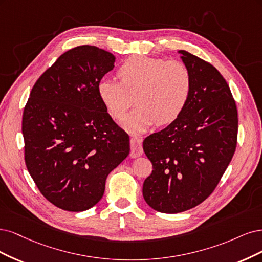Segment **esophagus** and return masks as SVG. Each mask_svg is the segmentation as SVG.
<instances>
[{
  "instance_id": "esophagus-1",
  "label": "esophagus",
  "mask_w": 262,
  "mask_h": 262,
  "mask_svg": "<svg viewBox=\"0 0 262 262\" xmlns=\"http://www.w3.org/2000/svg\"><path fill=\"white\" fill-rule=\"evenodd\" d=\"M142 152V139L138 136H133L130 138V158L140 157Z\"/></svg>"
}]
</instances>
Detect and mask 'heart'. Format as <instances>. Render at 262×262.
<instances>
[{
	"label": "heart",
	"mask_w": 262,
	"mask_h": 262,
	"mask_svg": "<svg viewBox=\"0 0 262 262\" xmlns=\"http://www.w3.org/2000/svg\"><path fill=\"white\" fill-rule=\"evenodd\" d=\"M119 77L103 78L98 95L108 113L121 119L134 104L138 106L122 121L128 132H143L157 122H173L187 103L191 77L187 66L180 61L147 55L132 56L120 67Z\"/></svg>",
	"instance_id": "obj_1"
}]
</instances>
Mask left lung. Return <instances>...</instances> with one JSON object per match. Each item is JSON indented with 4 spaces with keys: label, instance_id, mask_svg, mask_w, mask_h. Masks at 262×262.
<instances>
[{
    "label": "left lung",
    "instance_id": "1",
    "mask_svg": "<svg viewBox=\"0 0 262 262\" xmlns=\"http://www.w3.org/2000/svg\"><path fill=\"white\" fill-rule=\"evenodd\" d=\"M191 77L182 113L142 142L152 163L142 195L159 212L179 213L206 200L220 182L236 148L237 108L214 66L184 50L177 51Z\"/></svg>",
    "mask_w": 262,
    "mask_h": 262
}]
</instances>
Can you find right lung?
<instances>
[{"label": "right lung", "instance_id": "obj_1", "mask_svg": "<svg viewBox=\"0 0 262 262\" xmlns=\"http://www.w3.org/2000/svg\"><path fill=\"white\" fill-rule=\"evenodd\" d=\"M115 56L94 46L63 53L32 87L23 114L25 162L51 204L79 212L102 198L129 137L106 112L98 83Z\"/></svg>", "mask_w": 262, "mask_h": 262}]
</instances>
